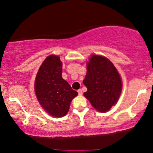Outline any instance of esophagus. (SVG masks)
Returning a JSON list of instances; mask_svg holds the SVG:
<instances>
[{
	"mask_svg": "<svg viewBox=\"0 0 153 153\" xmlns=\"http://www.w3.org/2000/svg\"><path fill=\"white\" fill-rule=\"evenodd\" d=\"M78 94H79V95H82V89H78Z\"/></svg>",
	"mask_w": 153,
	"mask_h": 153,
	"instance_id": "1",
	"label": "esophagus"
}]
</instances>
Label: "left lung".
<instances>
[{
    "label": "left lung",
    "instance_id": "obj_1",
    "mask_svg": "<svg viewBox=\"0 0 153 153\" xmlns=\"http://www.w3.org/2000/svg\"><path fill=\"white\" fill-rule=\"evenodd\" d=\"M87 72L83 83L87 88L84 93L98 111H109L117 102L122 90V81L117 69L104 56L92 55L87 63Z\"/></svg>",
    "mask_w": 153,
    "mask_h": 153
}]
</instances>
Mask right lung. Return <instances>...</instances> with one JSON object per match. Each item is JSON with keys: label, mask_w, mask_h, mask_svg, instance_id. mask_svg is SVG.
Returning <instances> with one entry per match:
<instances>
[{"label": "right lung", "mask_w": 153, "mask_h": 153, "mask_svg": "<svg viewBox=\"0 0 153 153\" xmlns=\"http://www.w3.org/2000/svg\"><path fill=\"white\" fill-rule=\"evenodd\" d=\"M62 63L59 56H48L40 66L36 78L35 91L41 106L56 117L68 113L70 103L78 94L62 78Z\"/></svg>", "instance_id": "right-lung-1"}]
</instances>
